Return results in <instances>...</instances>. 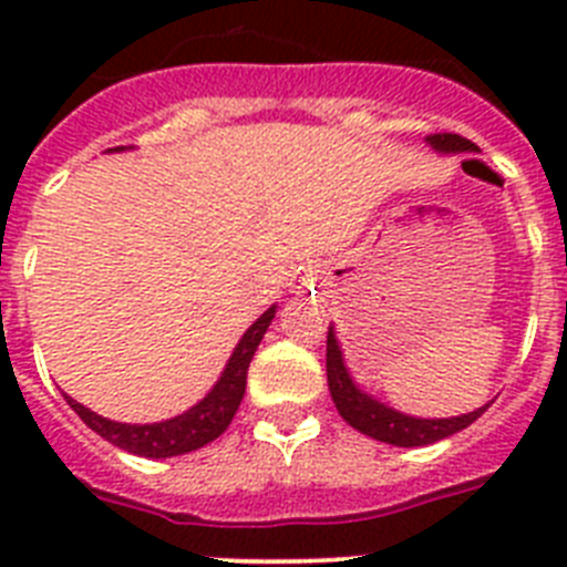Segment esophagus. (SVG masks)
<instances>
[{
	"mask_svg": "<svg viewBox=\"0 0 567 567\" xmlns=\"http://www.w3.org/2000/svg\"><path fill=\"white\" fill-rule=\"evenodd\" d=\"M289 287H292L298 295L315 298V295H318V272H315L312 267L298 269V272L292 275V284H289Z\"/></svg>",
	"mask_w": 567,
	"mask_h": 567,
	"instance_id": "34e87169",
	"label": "esophagus"
}]
</instances>
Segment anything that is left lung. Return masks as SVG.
Masks as SVG:
<instances>
[{
  "mask_svg": "<svg viewBox=\"0 0 567 567\" xmlns=\"http://www.w3.org/2000/svg\"><path fill=\"white\" fill-rule=\"evenodd\" d=\"M425 142L432 144L437 153H477V144H471L468 138L457 133H434ZM327 380L329 392H332L334 409L346 423L358 429L365 437L380 440V443L400 445V449H414V445H432L437 440L452 437V434L468 429L488 405H480L477 412L460 414V417H409V414L389 409L385 403L374 400L372 394L360 392L354 380L349 378V369L343 363V352H340L338 338H334V327H329L327 334Z\"/></svg>",
  "mask_w": 567,
  "mask_h": 567,
  "instance_id": "8db88e82",
  "label": "left lung"
}]
</instances>
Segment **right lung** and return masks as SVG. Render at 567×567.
Wrapping results in <instances>:
<instances>
[{
	"label": "right lung",
	"mask_w": 567,
	"mask_h": 567,
	"mask_svg": "<svg viewBox=\"0 0 567 567\" xmlns=\"http://www.w3.org/2000/svg\"><path fill=\"white\" fill-rule=\"evenodd\" d=\"M275 309L278 307H269L267 312L260 315L252 327L244 332V338L235 346L233 358H229L227 369H224V374L218 378V383L209 389L207 398H204L202 403H195L193 409H187L184 414H178V417L147 425L115 423V420H107L102 417V414L84 409L82 403H76V400L68 398V394H64V400H68L70 409L87 423V429H93L99 437H104L107 443L118 445V449H124V452L130 454L164 460L195 452V449L213 443L215 437H221V434L227 432V425L233 423L240 400H244V392H247V369L249 363H252V354L255 349H258L260 338L267 334L269 323H272Z\"/></svg>",
	"instance_id": "add662e5"
}]
</instances>
